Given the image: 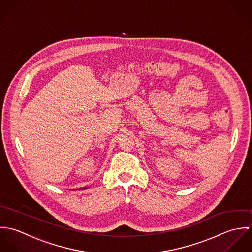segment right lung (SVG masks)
<instances>
[{
	"label": "right lung",
	"mask_w": 252,
	"mask_h": 252,
	"mask_svg": "<svg viewBox=\"0 0 252 252\" xmlns=\"http://www.w3.org/2000/svg\"><path fill=\"white\" fill-rule=\"evenodd\" d=\"M83 189H86V188H83Z\"/></svg>",
	"instance_id": "1"
}]
</instances>
